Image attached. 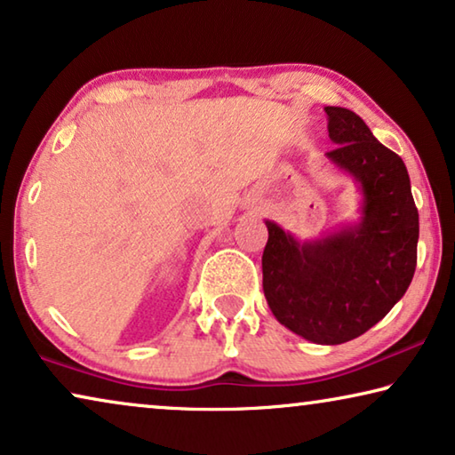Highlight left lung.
Returning <instances> with one entry per match:
<instances>
[{
	"label": "left lung",
	"instance_id": "8db88e82",
	"mask_svg": "<svg viewBox=\"0 0 455 455\" xmlns=\"http://www.w3.org/2000/svg\"><path fill=\"white\" fill-rule=\"evenodd\" d=\"M327 157L362 189V219L316 241L266 220L263 294L283 327L318 345L363 335L404 296L417 267L419 212L403 159L347 108H324Z\"/></svg>",
	"mask_w": 455,
	"mask_h": 455
}]
</instances>
